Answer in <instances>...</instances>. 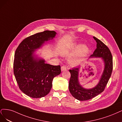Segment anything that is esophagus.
<instances>
[{
  "mask_svg": "<svg viewBox=\"0 0 122 122\" xmlns=\"http://www.w3.org/2000/svg\"><path fill=\"white\" fill-rule=\"evenodd\" d=\"M61 71H64V70H66V67L65 66H62L61 67Z\"/></svg>",
  "mask_w": 122,
  "mask_h": 122,
  "instance_id": "esophagus-1",
  "label": "esophagus"
}]
</instances>
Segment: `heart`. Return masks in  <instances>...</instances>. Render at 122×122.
Returning <instances> with one entry per match:
<instances>
[{
	"mask_svg": "<svg viewBox=\"0 0 122 122\" xmlns=\"http://www.w3.org/2000/svg\"><path fill=\"white\" fill-rule=\"evenodd\" d=\"M88 52V49L87 46L76 45L71 49L65 51L63 55L64 56L73 55L70 62L72 64H77L84 60Z\"/></svg>",
	"mask_w": 122,
	"mask_h": 122,
	"instance_id": "1",
	"label": "heart"
}]
</instances>
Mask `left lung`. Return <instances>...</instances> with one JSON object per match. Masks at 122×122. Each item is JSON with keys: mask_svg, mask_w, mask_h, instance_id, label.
<instances>
[{"mask_svg": "<svg viewBox=\"0 0 122 122\" xmlns=\"http://www.w3.org/2000/svg\"><path fill=\"white\" fill-rule=\"evenodd\" d=\"M97 42L96 49L90 57H101L104 63V68L98 84L92 89H85L80 84L78 81V73L80 67L69 70L71 74L69 90L73 97L80 101L91 99L102 92L111 76L113 63L112 53L108 47L100 40L93 37Z\"/></svg>", "mask_w": 122, "mask_h": 122, "instance_id": "left-lung-1", "label": "left lung"}]
</instances>
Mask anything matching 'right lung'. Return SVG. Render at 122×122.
Returning a JSON list of instances; mask_svg holds the SVG:
<instances>
[{
  "label": "right lung",
  "instance_id": "add662e5",
  "mask_svg": "<svg viewBox=\"0 0 122 122\" xmlns=\"http://www.w3.org/2000/svg\"><path fill=\"white\" fill-rule=\"evenodd\" d=\"M54 31L46 30L26 38L15 50L14 73L19 87L30 97L40 98L50 92L54 77L61 73L60 65L45 63V61L35 57L34 52L45 41L53 40Z\"/></svg>",
  "mask_w": 122,
  "mask_h": 122
}]
</instances>
